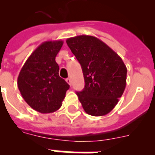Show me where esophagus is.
<instances>
[{"mask_svg": "<svg viewBox=\"0 0 155 155\" xmlns=\"http://www.w3.org/2000/svg\"><path fill=\"white\" fill-rule=\"evenodd\" d=\"M66 81H67V83H68L70 86L71 85V78H68V79L66 80Z\"/></svg>", "mask_w": 155, "mask_h": 155, "instance_id": "obj_1", "label": "esophagus"}]
</instances>
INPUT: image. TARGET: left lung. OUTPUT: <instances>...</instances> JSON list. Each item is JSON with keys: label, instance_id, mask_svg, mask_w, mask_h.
<instances>
[{"label": "left lung", "instance_id": "1", "mask_svg": "<svg viewBox=\"0 0 155 155\" xmlns=\"http://www.w3.org/2000/svg\"><path fill=\"white\" fill-rule=\"evenodd\" d=\"M66 42L82 68L84 88L76 94L83 108L95 117L108 114L125 91L126 66L117 54L96 37L80 35Z\"/></svg>", "mask_w": 155, "mask_h": 155}]
</instances>
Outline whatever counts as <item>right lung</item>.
Masks as SVG:
<instances>
[{
    "instance_id": "1",
    "label": "right lung",
    "mask_w": 155,
    "mask_h": 155,
    "mask_svg": "<svg viewBox=\"0 0 155 155\" xmlns=\"http://www.w3.org/2000/svg\"><path fill=\"white\" fill-rule=\"evenodd\" d=\"M62 40L42 42L25 61L18 77V86L23 99L35 110L54 113L62 106L69 84L58 75L55 57Z\"/></svg>"
}]
</instances>
